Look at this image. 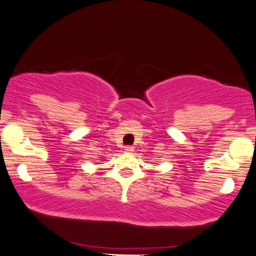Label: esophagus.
I'll return each mask as SVG.
<instances>
[{
    "label": "esophagus",
    "mask_w": 256,
    "mask_h": 256,
    "mask_svg": "<svg viewBox=\"0 0 256 256\" xmlns=\"http://www.w3.org/2000/svg\"><path fill=\"white\" fill-rule=\"evenodd\" d=\"M124 150H125V152H128V153H132L133 150H134V147H133V146H125V147H124Z\"/></svg>",
    "instance_id": "1"
}]
</instances>
